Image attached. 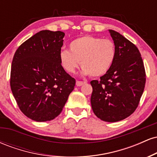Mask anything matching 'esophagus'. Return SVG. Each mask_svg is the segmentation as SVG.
I'll use <instances>...</instances> for the list:
<instances>
[{
    "mask_svg": "<svg viewBox=\"0 0 157 157\" xmlns=\"http://www.w3.org/2000/svg\"><path fill=\"white\" fill-rule=\"evenodd\" d=\"M85 83H86V82H82V81H79V80L76 81V86H82V85H84Z\"/></svg>",
    "mask_w": 157,
    "mask_h": 157,
    "instance_id": "34e87169",
    "label": "esophagus"
}]
</instances>
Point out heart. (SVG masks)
Listing matches in <instances>:
<instances>
[{"mask_svg":"<svg viewBox=\"0 0 157 157\" xmlns=\"http://www.w3.org/2000/svg\"><path fill=\"white\" fill-rule=\"evenodd\" d=\"M68 50L61 51L60 63L68 73H74L80 62L84 75L99 77L109 71L116 57V47L112 40L85 35L70 42Z\"/></svg>","mask_w":157,"mask_h":157,"instance_id":"heart-1","label":"heart"}]
</instances>
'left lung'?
<instances>
[{
    "mask_svg": "<svg viewBox=\"0 0 157 157\" xmlns=\"http://www.w3.org/2000/svg\"><path fill=\"white\" fill-rule=\"evenodd\" d=\"M109 31L116 47V57L100 81H91V104L97 117L114 122L127 118L136 109L146 76L137 47L119 32Z\"/></svg>",
    "mask_w": 157,
    "mask_h": 157,
    "instance_id": "left-lung-1",
    "label": "left lung"
}]
</instances>
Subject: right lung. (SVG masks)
<instances>
[{
    "instance_id": "add662e5",
    "label": "right lung",
    "mask_w": 157,
    "mask_h": 157,
    "mask_svg": "<svg viewBox=\"0 0 157 157\" xmlns=\"http://www.w3.org/2000/svg\"><path fill=\"white\" fill-rule=\"evenodd\" d=\"M65 33L43 30L23 43L14 55L10 86L17 105L37 122L50 121L61 113L75 80L61 66Z\"/></svg>"
}]
</instances>
